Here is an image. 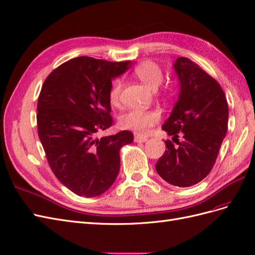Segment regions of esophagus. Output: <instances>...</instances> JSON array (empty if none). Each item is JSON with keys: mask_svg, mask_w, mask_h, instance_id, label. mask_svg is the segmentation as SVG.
Here are the masks:
<instances>
[{"mask_svg": "<svg viewBox=\"0 0 255 255\" xmlns=\"http://www.w3.org/2000/svg\"><path fill=\"white\" fill-rule=\"evenodd\" d=\"M148 139L146 136H142L140 134H135L134 135V142H137V143H144L146 142Z\"/></svg>", "mask_w": 255, "mask_h": 255, "instance_id": "34e87169", "label": "esophagus"}]
</instances>
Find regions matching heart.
Returning a JSON list of instances; mask_svg holds the SVG:
<instances>
[{
  "instance_id": "heart-1",
  "label": "heart",
  "mask_w": 255,
  "mask_h": 255,
  "mask_svg": "<svg viewBox=\"0 0 255 255\" xmlns=\"http://www.w3.org/2000/svg\"><path fill=\"white\" fill-rule=\"evenodd\" d=\"M134 75L140 81L151 91L158 90L163 80L162 70L154 62L145 61L137 65L134 69ZM123 89V81L121 79H115L112 81L109 90V100L113 106L119 105L120 96ZM160 115L152 110H141L134 109L124 114L120 124L124 129L133 130L140 134H147L151 127L159 122Z\"/></svg>"
}]
</instances>
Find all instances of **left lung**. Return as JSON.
Listing matches in <instances>:
<instances>
[{
	"label": "left lung",
	"instance_id": "obj_1",
	"mask_svg": "<svg viewBox=\"0 0 255 255\" xmlns=\"http://www.w3.org/2000/svg\"><path fill=\"white\" fill-rule=\"evenodd\" d=\"M173 69L179 93L162 129L172 140L181 135L183 141L177 146L165 141L156 171L170 185L190 187L213 169L228 131L229 107L219 83L192 61L179 57Z\"/></svg>",
	"mask_w": 255,
	"mask_h": 255
}]
</instances>
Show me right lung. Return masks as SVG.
<instances>
[{"mask_svg": "<svg viewBox=\"0 0 255 255\" xmlns=\"http://www.w3.org/2000/svg\"><path fill=\"white\" fill-rule=\"evenodd\" d=\"M132 65L79 56L54 69L41 87L39 140L56 178L77 195L95 198L106 192L119 175L120 149L133 141L127 130L96 136L113 122L109 100L112 80Z\"/></svg>", "mask_w": 255, "mask_h": 255, "instance_id": "obj_1", "label": "right lung"}]
</instances>
